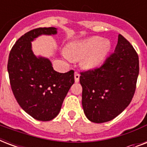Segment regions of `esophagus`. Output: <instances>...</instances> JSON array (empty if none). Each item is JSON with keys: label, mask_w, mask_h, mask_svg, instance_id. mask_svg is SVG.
Masks as SVG:
<instances>
[{"label": "esophagus", "mask_w": 147, "mask_h": 147, "mask_svg": "<svg viewBox=\"0 0 147 147\" xmlns=\"http://www.w3.org/2000/svg\"><path fill=\"white\" fill-rule=\"evenodd\" d=\"M79 78H80V75L78 72H75V82H79Z\"/></svg>", "instance_id": "34e87169"}]
</instances>
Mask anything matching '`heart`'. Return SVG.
Masks as SVG:
<instances>
[{
	"label": "heart",
	"instance_id": "heart-1",
	"mask_svg": "<svg viewBox=\"0 0 147 147\" xmlns=\"http://www.w3.org/2000/svg\"><path fill=\"white\" fill-rule=\"evenodd\" d=\"M111 42L100 36L85 40H73L67 45L65 55L72 60H81V65L85 69L98 67L111 49Z\"/></svg>",
	"mask_w": 147,
	"mask_h": 147
}]
</instances>
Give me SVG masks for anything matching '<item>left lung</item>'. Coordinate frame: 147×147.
<instances>
[{"mask_svg": "<svg viewBox=\"0 0 147 147\" xmlns=\"http://www.w3.org/2000/svg\"><path fill=\"white\" fill-rule=\"evenodd\" d=\"M139 75V58L132 45L119 34L114 53L99 68L81 72L83 110L92 122L118 116L132 100Z\"/></svg>", "mask_w": 147, "mask_h": 147, "instance_id": "8db88e82", "label": "left lung"}]
</instances>
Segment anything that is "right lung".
Masks as SVG:
<instances>
[{"mask_svg":"<svg viewBox=\"0 0 147 147\" xmlns=\"http://www.w3.org/2000/svg\"><path fill=\"white\" fill-rule=\"evenodd\" d=\"M57 29H34L22 36L10 50L7 63L10 86L24 111L36 120L49 121L59 113L62 102L75 82L74 71L59 73L50 60L36 56L32 43L41 35H55Z\"/></svg>","mask_w":147,"mask_h":147,"instance_id":"obj_1","label":"right lung"}]
</instances>
